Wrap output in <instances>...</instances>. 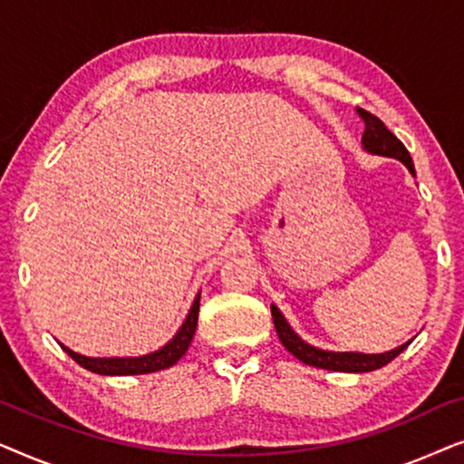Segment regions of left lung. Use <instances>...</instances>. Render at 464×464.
Returning <instances> with one entry per match:
<instances>
[{
  "label": "left lung",
  "mask_w": 464,
  "mask_h": 464,
  "mask_svg": "<svg viewBox=\"0 0 464 464\" xmlns=\"http://www.w3.org/2000/svg\"><path fill=\"white\" fill-rule=\"evenodd\" d=\"M359 118L363 120L365 130L363 137H361V143L363 148L370 151V154H378V156H389V158H397L399 162H403L405 167L410 169L411 175H416L414 170V162H411L410 151L405 150V145L399 141V139L392 135V132L386 129L384 122L380 118L373 116V113L361 110L357 107ZM272 310V319H275V329L278 334V340L283 342V346L287 351L302 361L306 365H314L321 367V370H332V372H353V373H361V372H373L380 370V367L391 363L392 359L397 357L399 353H403L405 348L410 346V342L405 344L392 348L389 353H380V354H363V353H332V351H321V348H314L304 342L300 335H297L294 329L289 327V323L285 321V316L281 314L275 304L270 306Z\"/></svg>",
  "instance_id": "8db88e82"
}]
</instances>
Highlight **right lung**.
<instances>
[{
	"mask_svg": "<svg viewBox=\"0 0 464 464\" xmlns=\"http://www.w3.org/2000/svg\"><path fill=\"white\" fill-rule=\"evenodd\" d=\"M198 310H200V294L196 295V300L189 308V313L179 327V332L175 334V338L167 342L160 351L143 354V357H113V359H94V357H84V354L73 353L72 348L63 346L69 357H72L75 363L84 367L88 372L101 373V376H135V373H151L158 370H167V367L175 365L183 354H186L189 342L194 338L196 325H198Z\"/></svg>",
	"mask_w": 464,
	"mask_h": 464,
	"instance_id": "1",
	"label": "right lung"
}]
</instances>
